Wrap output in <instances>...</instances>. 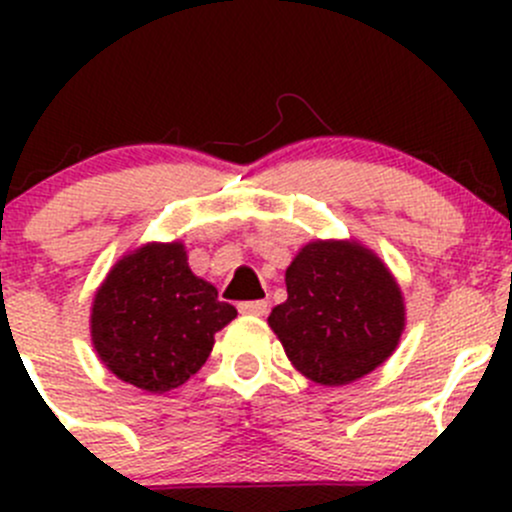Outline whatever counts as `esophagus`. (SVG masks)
<instances>
[{
	"mask_svg": "<svg viewBox=\"0 0 512 512\" xmlns=\"http://www.w3.org/2000/svg\"><path fill=\"white\" fill-rule=\"evenodd\" d=\"M240 314H255V317H262L267 314V302L265 299H255V302H240L237 304Z\"/></svg>",
	"mask_w": 512,
	"mask_h": 512,
	"instance_id": "esophagus-1",
	"label": "esophagus"
}]
</instances>
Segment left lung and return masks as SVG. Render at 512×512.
I'll return each instance as SVG.
<instances>
[{
    "label": "left lung",
    "instance_id": "left-lung-1",
    "mask_svg": "<svg viewBox=\"0 0 512 512\" xmlns=\"http://www.w3.org/2000/svg\"><path fill=\"white\" fill-rule=\"evenodd\" d=\"M287 302L270 327L294 366L322 386L361 379L399 344L404 299L391 272L356 242H309L287 267Z\"/></svg>",
    "mask_w": 512,
    "mask_h": 512
}]
</instances>
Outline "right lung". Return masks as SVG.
<instances>
[{"mask_svg":"<svg viewBox=\"0 0 512 512\" xmlns=\"http://www.w3.org/2000/svg\"><path fill=\"white\" fill-rule=\"evenodd\" d=\"M235 317L218 289L190 272L180 242L146 245L123 257L96 292L91 339L118 379L163 394L205 364L215 332Z\"/></svg>","mask_w":512,"mask_h":512,"instance_id":"obj_1","label":"right lung"}]
</instances>
